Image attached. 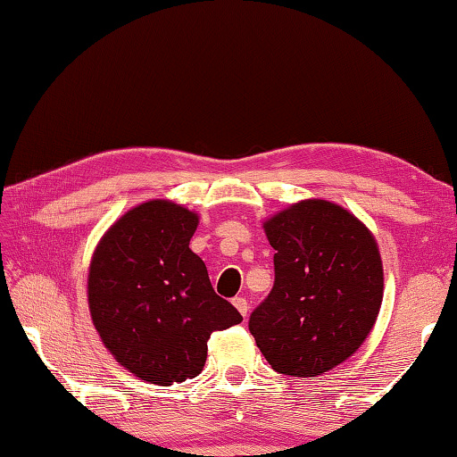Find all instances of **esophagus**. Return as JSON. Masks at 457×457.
<instances>
[{"mask_svg": "<svg viewBox=\"0 0 457 457\" xmlns=\"http://www.w3.org/2000/svg\"><path fill=\"white\" fill-rule=\"evenodd\" d=\"M231 303H234V306L237 308V312L242 316H245L247 311H250V304H247V300L242 298V296H236L234 300H231Z\"/></svg>", "mask_w": 457, "mask_h": 457, "instance_id": "obj_1", "label": "esophagus"}]
</instances>
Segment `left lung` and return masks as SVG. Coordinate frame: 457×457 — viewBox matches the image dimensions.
<instances>
[{
    "label": "left lung",
    "instance_id": "1",
    "mask_svg": "<svg viewBox=\"0 0 457 457\" xmlns=\"http://www.w3.org/2000/svg\"><path fill=\"white\" fill-rule=\"evenodd\" d=\"M274 286L250 332L274 370L316 377L359 349L383 300V264L365 223L345 207L306 199L264 221Z\"/></svg>",
    "mask_w": 457,
    "mask_h": 457
}]
</instances>
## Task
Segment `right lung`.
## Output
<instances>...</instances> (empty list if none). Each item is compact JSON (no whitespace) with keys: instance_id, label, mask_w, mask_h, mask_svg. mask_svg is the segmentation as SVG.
<instances>
[{"instance_id":"obj_1","label":"right lung","mask_w":457,"mask_h":457,"mask_svg":"<svg viewBox=\"0 0 457 457\" xmlns=\"http://www.w3.org/2000/svg\"><path fill=\"white\" fill-rule=\"evenodd\" d=\"M197 223L173 201H146L114 221L92 253V322L112 357L146 383L197 377L212 332L242 322L191 252Z\"/></svg>"}]
</instances>
